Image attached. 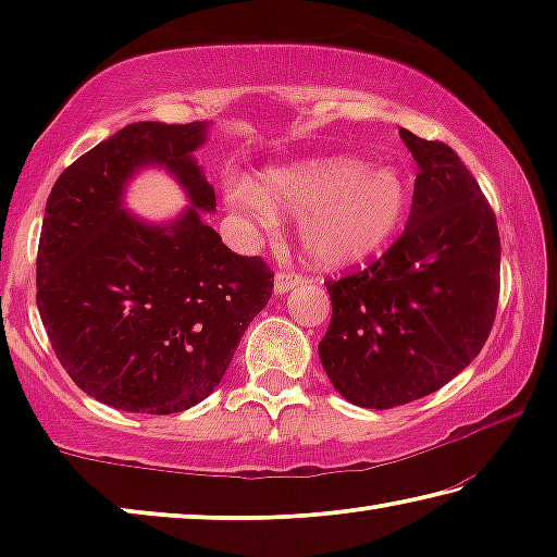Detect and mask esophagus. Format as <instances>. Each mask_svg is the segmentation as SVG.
<instances>
[{"label": "esophagus", "mask_w": 557, "mask_h": 557, "mask_svg": "<svg viewBox=\"0 0 557 557\" xmlns=\"http://www.w3.org/2000/svg\"><path fill=\"white\" fill-rule=\"evenodd\" d=\"M301 285V277L295 275V272H277L275 275V295H285V292L295 289Z\"/></svg>", "instance_id": "1"}]
</instances>
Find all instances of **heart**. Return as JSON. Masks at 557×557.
I'll list each match as a JSON object with an SVG mask.
<instances>
[{"instance_id":"heart-1","label":"heart","mask_w":557,"mask_h":557,"mask_svg":"<svg viewBox=\"0 0 557 557\" xmlns=\"http://www.w3.org/2000/svg\"><path fill=\"white\" fill-rule=\"evenodd\" d=\"M225 201L265 228L277 223V209L299 215L301 250L314 265L336 270L369 260L398 235L412 184L400 166L326 154L262 169L260 182L231 176Z\"/></svg>"}]
</instances>
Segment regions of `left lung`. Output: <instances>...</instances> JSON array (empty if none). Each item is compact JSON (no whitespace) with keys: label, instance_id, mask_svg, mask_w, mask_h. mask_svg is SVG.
<instances>
[{"label":"left lung","instance_id":"8db88e82","mask_svg":"<svg viewBox=\"0 0 557 557\" xmlns=\"http://www.w3.org/2000/svg\"><path fill=\"white\" fill-rule=\"evenodd\" d=\"M418 162L410 221L371 268L326 280L319 358L342 398L388 410L440 391L474 361L498 305L492 206L457 152L400 129Z\"/></svg>","mask_w":557,"mask_h":557}]
</instances>
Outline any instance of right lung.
<instances>
[{
    "label": "right lung",
    "mask_w": 557,
    "mask_h": 557,
    "mask_svg": "<svg viewBox=\"0 0 557 557\" xmlns=\"http://www.w3.org/2000/svg\"><path fill=\"white\" fill-rule=\"evenodd\" d=\"M209 127H122L75 159L46 201L36 307L65 373L110 408L172 414L209 398L272 295L265 262L235 256L203 221L215 194L196 149ZM145 168H162L187 194L172 220L126 209Z\"/></svg>",
    "instance_id": "1"
}]
</instances>
